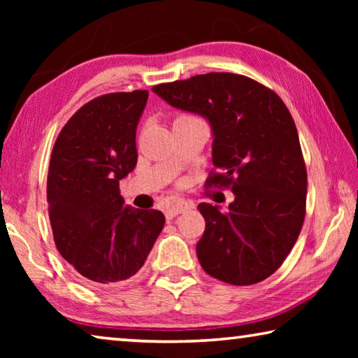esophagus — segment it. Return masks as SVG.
I'll list each match as a JSON object with an SVG mask.
<instances>
[{
    "mask_svg": "<svg viewBox=\"0 0 358 358\" xmlns=\"http://www.w3.org/2000/svg\"><path fill=\"white\" fill-rule=\"evenodd\" d=\"M189 208H192V203L185 201V199L181 197H169L166 201V215L169 217L178 216Z\"/></svg>",
    "mask_w": 358,
    "mask_h": 358,
    "instance_id": "obj_1",
    "label": "esophagus"
}]
</instances>
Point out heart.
<instances>
[{
  "label": "heart",
  "mask_w": 358,
  "mask_h": 358,
  "mask_svg": "<svg viewBox=\"0 0 358 358\" xmlns=\"http://www.w3.org/2000/svg\"><path fill=\"white\" fill-rule=\"evenodd\" d=\"M185 120H196V117H192V115H180L175 121H185Z\"/></svg>",
  "instance_id": "b5f03b06"
}]
</instances>
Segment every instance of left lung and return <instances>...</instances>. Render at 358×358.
Here are the masks:
<instances>
[{
	"mask_svg": "<svg viewBox=\"0 0 358 358\" xmlns=\"http://www.w3.org/2000/svg\"><path fill=\"white\" fill-rule=\"evenodd\" d=\"M169 106L201 115L213 132L220 173L208 186H230L222 213L199 203L205 220L199 262L216 280L250 286L280 268L305 220L306 167L299 132L280 96L250 77L208 72L151 88Z\"/></svg>",
	"mask_w": 358,
	"mask_h": 358,
	"instance_id": "left-lung-1",
	"label": "left lung"
}]
</instances>
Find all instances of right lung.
<instances>
[{"label": "right lung", "mask_w": 358, "mask_h": 358, "mask_svg": "<svg viewBox=\"0 0 358 358\" xmlns=\"http://www.w3.org/2000/svg\"><path fill=\"white\" fill-rule=\"evenodd\" d=\"M148 92L99 96L64 124L47 177L48 216L62 256L82 280L107 287L142 268L166 217L126 205L120 180L137 164L136 131Z\"/></svg>", "instance_id": "1"}]
</instances>
